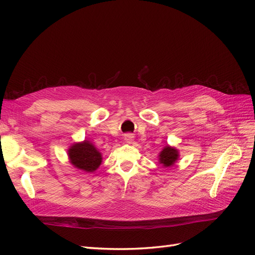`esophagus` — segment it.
Here are the masks:
<instances>
[{
	"mask_svg": "<svg viewBox=\"0 0 255 255\" xmlns=\"http://www.w3.org/2000/svg\"><path fill=\"white\" fill-rule=\"evenodd\" d=\"M132 139H133V136H132V135H127V136H126V140H127V141H130Z\"/></svg>",
	"mask_w": 255,
	"mask_h": 255,
	"instance_id": "esophagus-1",
	"label": "esophagus"
}]
</instances>
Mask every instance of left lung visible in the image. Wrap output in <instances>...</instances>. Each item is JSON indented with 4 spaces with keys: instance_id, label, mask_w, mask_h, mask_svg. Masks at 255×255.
<instances>
[{
    "instance_id": "1",
    "label": "left lung",
    "mask_w": 255,
    "mask_h": 255,
    "mask_svg": "<svg viewBox=\"0 0 255 255\" xmlns=\"http://www.w3.org/2000/svg\"><path fill=\"white\" fill-rule=\"evenodd\" d=\"M177 157H179L177 150L166 145L159 154V164H163L164 167H171L176 161Z\"/></svg>"
}]
</instances>
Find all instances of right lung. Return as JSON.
<instances>
[{
  "label": "right lung",
  "mask_w": 255,
  "mask_h": 255,
  "mask_svg": "<svg viewBox=\"0 0 255 255\" xmlns=\"http://www.w3.org/2000/svg\"><path fill=\"white\" fill-rule=\"evenodd\" d=\"M69 157L74 167L86 172H94L102 163L101 153L87 140L73 144L69 149Z\"/></svg>",
  "instance_id": "right-lung-1"
}]
</instances>
